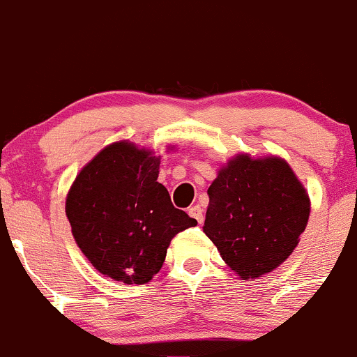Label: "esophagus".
<instances>
[{
	"instance_id": "34e87169",
	"label": "esophagus",
	"mask_w": 357,
	"mask_h": 357,
	"mask_svg": "<svg viewBox=\"0 0 357 357\" xmlns=\"http://www.w3.org/2000/svg\"><path fill=\"white\" fill-rule=\"evenodd\" d=\"M188 213H190V216L191 218H195L196 221H198L199 225L203 223V220H204V216H203V210L199 206H191L190 210H188Z\"/></svg>"
}]
</instances>
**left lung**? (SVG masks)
I'll list each match as a JSON object with an SVG mask.
<instances>
[{"label": "left lung", "mask_w": 357, "mask_h": 357, "mask_svg": "<svg viewBox=\"0 0 357 357\" xmlns=\"http://www.w3.org/2000/svg\"><path fill=\"white\" fill-rule=\"evenodd\" d=\"M203 231L238 275L272 272L297 247L309 220V196L285 161L236 155L208 188Z\"/></svg>", "instance_id": "8db88e82"}]
</instances>
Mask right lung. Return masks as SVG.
<instances>
[{
  "mask_svg": "<svg viewBox=\"0 0 357 357\" xmlns=\"http://www.w3.org/2000/svg\"><path fill=\"white\" fill-rule=\"evenodd\" d=\"M159 158L129 142L102 149L67 196L73 238L100 273L124 284H146L165 264L176 233L196 220L173 206L158 183Z\"/></svg>",
  "mask_w": 357,
  "mask_h": 357,
  "instance_id": "right-lung-1",
  "label": "right lung"
}]
</instances>
